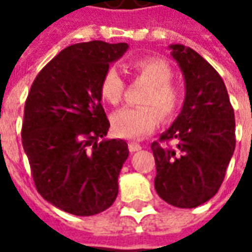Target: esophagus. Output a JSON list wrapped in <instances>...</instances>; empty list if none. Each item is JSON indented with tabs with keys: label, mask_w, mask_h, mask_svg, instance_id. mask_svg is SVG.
Returning a JSON list of instances; mask_svg holds the SVG:
<instances>
[{
	"label": "esophagus",
	"mask_w": 252,
	"mask_h": 252,
	"mask_svg": "<svg viewBox=\"0 0 252 252\" xmlns=\"http://www.w3.org/2000/svg\"><path fill=\"white\" fill-rule=\"evenodd\" d=\"M128 148H129V151H131V153H136V151H139V150H142V146L135 142H131V143H128Z\"/></svg>",
	"instance_id": "34e87169"
}]
</instances>
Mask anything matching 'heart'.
<instances>
[{"instance_id": "b5f03b06", "label": "heart", "mask_w": 252, "mask_h": 252, "mask_svg": "<svg viewBox=\"0 0 252 252\" xmlns=\"http://www.w3.org/2000/svg\"><path fill=\"white\" fill-rule=\"evenodd\" d=\"M133 75L148 83L143 92V106L124 108L110 117L112 129L117 136L139 139L157 128L159 116L162 120H171L184 102V89L173 81L174 71L164 59L144 57L131 63ZM126 82L115 67L106 68L99 82V95L109 105H119L124 95Z\"/></svg>"}]
</instances>
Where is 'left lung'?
<instances>
[{
	"mask_svg": "<svg viewBox=\"0 0 252 252\" xmlns=\"http://www.w3.org/2000/svg\"><path fill=\"white\" fill-rule=\"evenodd\" d=\"M170 48L185 77V102L173 126L151 144L154 184L170 205L195 208L211 200L224 181L236 143L235 115L219 72L190 47Z\"/></svg>",
	"mask_w": 252,
	"mask_h": 252,
	"instance_id": "left-lung-1",
	"label": "left lung"
}]
</instances>
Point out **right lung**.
Listing matches in <instances>:
<instances>
[{
    "instance_id": "obj_1",
    "label": "right lung",
    "mask_w": 252,
    "mask_h": 252,
    "mask_svg": "<svg viewBox=\"0 0 252 252\" xmlns=\"http://www.w3.org/2000/svg\"><path fill=\"white\" fill-rule=\"evenodd\" d=\"M126 43L93 40L67 47L36 75L25 101L23 147L40 195L75 216H93L115 202L128 158L121 139L101 140L109 120L99 82Z\"/></svg>"
}]
</instances>
